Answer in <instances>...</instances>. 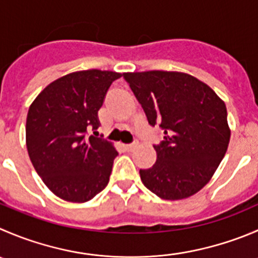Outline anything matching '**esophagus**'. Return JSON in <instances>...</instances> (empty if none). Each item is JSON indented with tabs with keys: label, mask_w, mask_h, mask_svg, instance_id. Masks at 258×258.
Here are the masks:
<instances>
[{
	"label": "esophagus",
	"mask_w": 258,
	"mask_h": 258,
	"mask_svg": "<svg viewBox=\"0 0 258 258\" xmlns=\"http://www.w3.org/2000/svg\"><path fill=\"white\" fill-rule=\"evenodd\" d=\"M137 147V142H135V144H128V145H124V149L127 150V151H132V150H135Z\"/></svg>",
	"instance_id": "esophagus-1"
}]
</instances>
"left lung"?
<instances>
[{
  "instance_id": "1",
  "label": "left lung",
  "mask_w": 258,
  "mask_h": 258,
  "mask_svg": "<svg viewBox=\"0 0 258 258\" xmlns=\"http://www.w3.org/2000/svg\"><path fill=\"white\" fill-rule=\"evenodd\" d=\"M151 126L164 141L154 146L156 162L140 170L145 186L165 201L189 198L208 184L228 149L227 108L216 92L181 72L124 73Z\"/></svg>"
}]
</instances>
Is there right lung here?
Instances as JSON below:
<instances>
[{"instance_id":"add662e5","label":"right lung","mask_w":258,"mask_h":258,"mask_svg":"<svg viewBox=\"0 0 258 258\" xmlns=\"http://www.w3.org/2000/svg\"><path fill=\"white\" fill-rule=\"evenodd\" d=\"M121 73L89 69L60 77L45 87L27 112L26 146L44 184L60 199L86 203L106 187L117 151L89 136L99 127L104 96Z\"/></svg>"}]
</instances>
